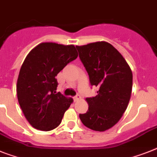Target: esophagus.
<instances>
[{"label": "esophagus", "mask_w": 157, "mask_h": 157, "mask_svg": "<svg viewBox=\"0 0 157 157\" xmlns=\"http://www.w3.org/2000/svg\"><path fill=\"white\" fill-rule=\"evenodd\" d=\"M81 99V96H80V95H76V96H75V97H74V101H80Z\"/></svg>", "instance_id": "1"}]
</instances>
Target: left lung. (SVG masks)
Returning <instances> with one entry per match:
<instances>
[{
  "label": "left lung",
  "mask_w": 157,
  "mask_h": 157,
  "mask_svg": "<svg viewBox=\"0 0 157 157\" xmlns=\"http://www.w3.org/2000/svg\"><path fill=\"white\" fill-rule=\"evenodd\" d=\"M76 48L91 85L99 88L96 97L86 98L89 109L79 117L90 129L106 131L121 120L127 109L132 72L123 56L108 42L97 41Z\"/></svg>",
  "instance_id": "left-lung-1"
}]
</instances>
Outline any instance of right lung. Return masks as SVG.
<instances>
[{
    "label": "right lung",
    "mask_w": 157,
    "mask_h": 157,
    "mask_svg": "<svg viewBox=\"0 0 157 157\" xmlns=\"http://www.w3.org/2000/svg\"><path fill=\"white\" fill-rule=\"evenodd\" d=\"M78 53L73 44L44 42L29 52L20 69L17 94L24 115L36 129L50 131L60 124L73 102L56 93V76Z\"/></svg>",
    "instance_id": "add662e5"
}]
</instances>
